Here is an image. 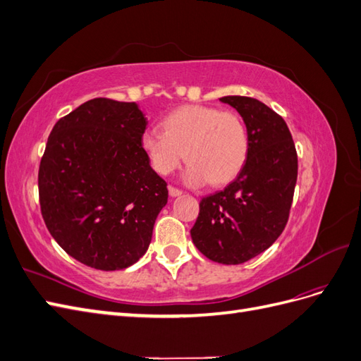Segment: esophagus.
Instances as JSON below:
<instances>
[{"instance_id": "1", "label": "esophagus", "mask_w": 361, "mask_h": 361, "mask_svg": "<svg viewBox=\"0 0 361 361\" xmlns=\"http://www.w3.org/2000/svg\"><path fill=\"white\" fill-rule=\"evenodd\" d=\"M169 192H170L171 197H178V195L182 194V190H179L176 187H169Z\"/></svg>"}]
</instances>
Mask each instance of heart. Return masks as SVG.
Here are the masks:
<instances>
[{
  "instance_id": "obj_1",
  "label": "heart",
  "mask_w": 361,
  "mask_h": 361,
  "mask_svg": "<svg viewBox=\"0 0 361 361\" xmlns=\"http://www.w3.org/2000/svg\"><path fill=\"white\" fill-rule=\"evenodd\" d=\"M248 147L244 120L209 105L179 106L164 117L162 130L147 129L141 135V149L152 169L167 176L187 158L185 180L195 187L235 179L247 161Z\"/></svg>"
}]
</instances>
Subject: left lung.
<instances>
[{
  "mask_svg": "<svg viewBox=\"0 0 361 361\" xmlns=\"http://www.w3.org/2000/svg\"><path fill=\"white\" fill-rule=\"evenodd\" d=\"M241 114L250 147L243 170L221 191L200 200L194 245L218 264L256 257L285 231L298 176V157L285 120L247 96L220 97Z\"/></svg>",
  "mask_w": 361,
  "mask_h": 361,
  "instance_id": "1",
  "label": "left lung"
}]
</instances>
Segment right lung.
<instances>
[{
	"mask_svg": "<svg viewBox=\"0 0 361 361\" xmlns=\"http://www.w3.org/2000/svg\"><path fill=\"white\" fill-rule=\"evenodd\" d=\"M147 120L135 102L94 97L54 125L39 166L49 233L81 264L116 271L146 253L167 182L141 149Z\"/></svg>",
	"mask_w": 361,
	"mask_h": 361,
	"instance_id": "add662e5",
	"label": "right lung"
}]
</instances>
